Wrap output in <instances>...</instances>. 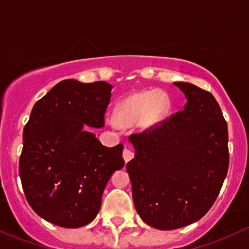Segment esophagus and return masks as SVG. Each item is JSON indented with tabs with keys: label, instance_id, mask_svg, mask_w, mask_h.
Instances as JSON below:
<instances>
[{
	"label": "esophagus",
	"instance_id": "obj_1",
	"mask_svg": "<svg viewBox=\"0 0 249 249\" xmlns=\"http://www.w3.org/2000/svg\"><path fill=\"white\" fill-rule=\"evenodd\" d=\"M122 156H124V162L127 163V162H129L133 157H134V152H133L132 150H129V148H124V152H122Z\"/></svg>",
	"mask_w": 249,
	"mask_h": 249
}]
</instances>
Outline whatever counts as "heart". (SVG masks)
Returning a JSON list of instances; mask_svg holds the SVG:
<instances>
[{
  "label": "heart",
  "mask_w": 249,
  "mask_h": 249,
  "mask_svg": "<svg viewBox=\"0 0 249 249\" xmlns=\"http://www.w3.org/2000/svg\"><path fill=\"white\" fill-rule=\"evenodd\" d=\"M168 110V98L162 92L145 91L137 92L127 98L117 107L116 117L110 116L107 122L112 127L132 125L142 122V125H152L157 124Z\"/></svg>",
  "instance_id": "1"
}]
</instances>
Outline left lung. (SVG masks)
Listing matches in <instances>:
<instances>
[{
	"instance_id": "obj_1",
	"label": "left lung",
	"mask_w": 249,
	"mask_h": 249,
	"mask_svg": "<svg viewBox=\"0 0 249 249\" xmlns=\"http://www.w3.org/2000/svg\"><path fill=\"white\" fill-rule=\"evenodd\" d=\"M175 85L187 98L183 109L130 134L135 157L125 165L138 213L160 230L204 217L229 168L228 125L214 97L192 84Z\"/></svg>"
}]
</instances>
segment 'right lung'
<instances>
[{
	"label": "right lung",
	"mask_w": 249,
	"mask_h": 249,
	"mask_svg": "<svg viewBox=\"0 0 249 249\" xmlns=\"http://www.w3.org/2000/svg\"><path fill=\"white\" fill-rule=\"evenodd\" d=\"M112 86L63 80L37 102L24 128L19 160L33 211L53 224L80 228L96 218L124 145L106 147L86 127H103Z\"/></svg>",
	"instance_id": "obj_1"
}]
</instances>
